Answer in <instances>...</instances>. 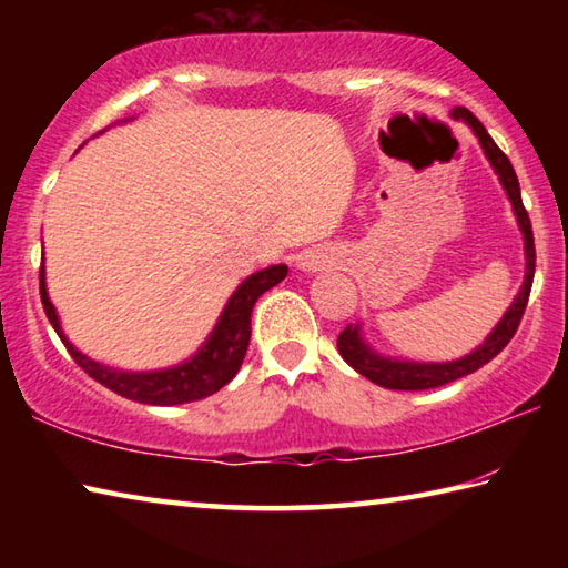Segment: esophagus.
<instances>
[{"instance_id":"34e87169","label":"esophagus","mask_w":568,"mask_h":568,"mask_svg":"<svg viewBox=\"0 0 568 568\" xmlns=\"http://www.w3.org/2000/svg\"><path fill=\"white\" fill-rule=\"evenodd\" d=\"M323 265H325L323 255H321V253H313V250H311V253H305V255L301 257V267H303V271H307V273H311V271H321Z\"/></svg>"}]
</instances>
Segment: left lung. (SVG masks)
I'll list each match as a JSON object with an SVG mask.
<instances>
[{
	"mask_svg": "<svg viewBox=\"0 0 568 568\" xmlns=\"http://www.w3.org/2000/svg\"><path fill=\"white\" fill-rule=\"evenodd\" d=\"M456 120H464L484 148L488 162L496 170L498 180L506 190L508 200H511L514 213L518 220V227L524 233V245H526V277L521 291H518L516 301L508 307L506 315L494 328V333L488 335L484 345L466 355V358L450 361V363H413V361H398V358H386V355H378L371 348L368 343L361 338V328L358 325H348L341 335H338V351L343 355V361L351 365L365 376L368 381L376 383V386L390 388V390H426V388H438L446 386L450 381H458L468 376V373L478 371L480 365H486L491 358H496L501 353L508 341L514 338V333L518 328V323L524 318L526 303H528V293H531V283H534V271H536V247H534V230H531V220H528L526 207L521 203V187H518V178L511 168V162L498 150L496 142L491 140V134L486 132L484 124L478 122L474 112H468L466 108H456L454 112Z\"/></svg>",
	"mask_w": 568,
	"mask_h": 568,
	"instance_id": "1",
	"label": "left lung"
}]
</instances>
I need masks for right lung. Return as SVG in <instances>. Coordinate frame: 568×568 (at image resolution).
I'll use <instances>...</instances> for the list:
<instances>
[{
	"mask_svg": "<svg viewBox=\"0 0 568 568\" xmlns=\"http://www.w3.org/2000/svg\"><path fill=\"white\" fill-rule=\"evenodd\" d=\"M287 275V265H271L265 271H257L237 285V291L230 297L223 315L210 333L203 348H200L190 361L172 365L165 371H148V373H132V371H118L110 365H102L98 361L88 358L74 345L67 341L62 333L60 318L47 295L44 283V263L40 267V295L47 318H50L52 328L60 335L64 348L70 351L74 363L88 373L90 378L102 383L122 398L148 403V406H178V403H192L213 396L230 381L243 365L247 343H250V315H253V305L265 291H271Z\"/></svg>",
	"mask_w": 568,
	"mask_h": 568,
	"instance_id": "add662e5",
	"label": "right lung"
}]
</instances>
